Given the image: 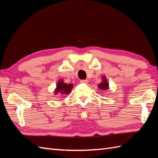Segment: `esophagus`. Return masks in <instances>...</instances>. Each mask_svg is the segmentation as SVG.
Instances as JSON below:
<instances>
[{
    "instance_id": "esophagus-1",
    "label": "esophagus",
    "mask_w": 158,
    "mask_h": 158,
    "mask_svg": "<svg viewBox=\"0 0 158 158\" xmlns=\"http://www.w3.org/2000/svg\"><path fill=\"white\" fill-rule=\"evenodd\" d=\"M80 82H81V83H88V80H84V79H83V80H81V81H80Z\"/></svg>"
}]
</instances>
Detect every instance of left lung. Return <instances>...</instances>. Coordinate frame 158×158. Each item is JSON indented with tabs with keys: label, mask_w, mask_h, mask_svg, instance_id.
<instances>
[{
	"label": "left lung",
	"mask_w": 158,
	"mask_h": 158,
	"mask_svg": "<svg viewBox=\"0 0 158 158\" xmlns=\"http://www.w3.org/2000/svg\"><path fill=\"white\" fill-rule=\"evenodd\" d=\"M102 82L100 83V84H98V88L101 90H106L109 88V83H108V80L106 78L105 76H102Z\"/></svg>",
	"instance_id": "8db88e82"
}]
</instances>
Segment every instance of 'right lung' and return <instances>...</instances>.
<instances>
[{"label":"right lung","mask_w":158,"mask_h":158,"mask_svg":"<svg viewBox=\"0 0 158 158\" xmlns=\"http://www.w3.org/2000/svg\"><path fill=\"white\" fill-rule=\"evenodd\" d=\"M73 88V83H70V84H67L64 82L63 79L59 80L56 84V88L54 90L55 94H69L71 92V90Z\"/></svg>","instance_id":"right-lung-1"}]
</instances>
